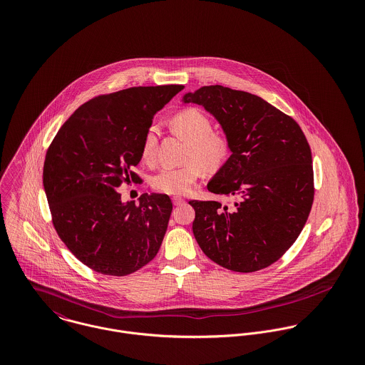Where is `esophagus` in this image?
<instances>
[{"instance_id":"obj_1","label":"esophagus","mask_w":365,"mask_h":365,"mask_svg":"<svg viewBox=\"0 0 365 365\" xmlns=\"http://www.w3.org/2000/svg\"><path fill=\"white\" fill-rule=\"evenodd\" d=\"M185 201H184V198H180V197H174L173 198V204L175 205V207H178V205H182Z\"/></svg>"}]
</instances>
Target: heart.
Instances as JSON below:
<instances>
[{
	"label": "heart",
	"instance_id": "obj_1",
	"mask_svg": "<svg viewBox=\"0 0 365 365\" xmlns=\"http://www.w3.org/2000/svg\"><path fill=\"white\" fill-rule=\"evenodd\" d=\"M170 126L188 142L187 163L178 167H164L152 177V188L167 195H184L202 177L204 171H220L232 155V145L226 135L213 130L208 115L198 108H185L170 119ZM158 128L150 125L142 140V157L152 161L156 155Z\"/></svg>",
	"mask_w": 365,
	"mask_h": 365
}]
</instances>
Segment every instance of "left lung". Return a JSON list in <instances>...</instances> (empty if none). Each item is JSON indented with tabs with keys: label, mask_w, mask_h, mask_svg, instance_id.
Here are the masks:
<instances>
[{
	"label": "left lung",
	"mask_w": 365,
	"mask_h": 365,
	"mask_svg": "<svg viewBox=\"0 0 365 365\" xmlns=\"http://www.w3.org/2000/svg\"><path fill=\"white\" fill-rule=\"evenodd\" d=\"M202 105L222 125L232 156L208 184L230 197L190 201L194 236L216 264L255 272L279 260L295 243L312 209V152L301 126L260 97L207 86L184 97Z\"/></svg>",
	"instance_id": "8db88e82"
}]
</instances>
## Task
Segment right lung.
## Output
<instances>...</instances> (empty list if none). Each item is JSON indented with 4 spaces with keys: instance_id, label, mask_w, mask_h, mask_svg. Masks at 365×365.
<instances>
[{
    "instance_id": "1",
    "label": "right lung",
    "mask_w": 365,
    "mask_h": 365,
    "mask_svg": "<svg viewBox=\"0 0 365 365\" xmlns=\"http://www.w3.org/2000/svg\"><path fill=\"white\" fill-rule=\"evenodd\" d=\"M184 86L132 87L81 105L46 152L43 187L52 223L76 259L96 272L123 277L156 257L173 204L143 194L123 204L122 184L140 182L132 168L152 119Z\"/></svg>"
}]
</instances>
